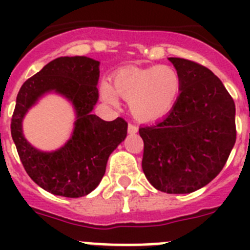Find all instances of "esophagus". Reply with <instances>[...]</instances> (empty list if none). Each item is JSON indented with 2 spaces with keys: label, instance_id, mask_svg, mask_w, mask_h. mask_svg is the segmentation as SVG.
I'll return each mask as SVG.
<instances>
[{
  "label": "esophagus",
  "instance_id": "1",
  "mask_svg": "<svg viewBox=\"0 0 250 250\" xmlns=\"http://www.w3.org/2000/svg\"><path fill=\"white\" fill-rule=\"evenodd\" d=\"M127 132H129V134H135V132H138V126L134 125V124H129V126H127Z\"/></svg>",
  "mask_w": 250,
  "mask_h": 250
}]
</instances>
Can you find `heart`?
<instances>
[{
	"instance_id": "b5f03b06",
	"label": "heart",
	"mask_w": 250,
	"mask_h": 250,
	"mask_svg": "<svg viewBox=\"0 0 250 250\" xmlns=\"http://www.w3.org/2000/svg\"><path fill=\"white\" fill-rule=\"evenodd\" d=\"M111 85L101 83V96L118 104V95L129 103L132 115L140 121L164 118L174 109L182 94V76L174 66L154 65L145 68H123L114 75Z\"/></svg>"
}]
</instances>
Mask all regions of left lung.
<instances>
[{
  "instance_id": "1",
  "label": "left lung",
  "mask_w": 250,
  "mask_h": 250,
  "mask_svg": "<svg viewBox=\"0 0 250 250\" xmlns=\"http://www.w3.org/2000/svg\"><path fill=\"white\" fill-rule=\"evenodd\" d=\"M182 76V94L161 120L139 129L144 140L143 171L152 187L189 194L222 171L235 144V104L205 66L169 57Z\"/></svg>"
}]
</instances>
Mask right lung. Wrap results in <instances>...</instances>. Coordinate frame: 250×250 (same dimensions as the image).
<instances>
[{
    "instance_id": "1",
    "label": "right lung",
    "mask_w": 250,
    "mask_h": 250,
    "mask_svg": "<svg viewBox=\"0 0 250 250\" xmlns=\"http://www.w3.org/2000/svg\"><path fill=\"white\" fill-rule=\"evenodd\" d=\"M99 66L86 56L59 57L26 80L17 95L11 121L13 143L28 176L54 195L80 198L91 193L105 174L110 154L126 138L124 119L105 121L91 112L99 99ZM52 91L73 104L77 120L68 143L47 153L25 140L21 121L40 97Z\"/></svg>"
}]
</instances>
